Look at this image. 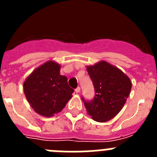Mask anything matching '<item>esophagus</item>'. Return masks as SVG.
Returning <instances> with one entry per match:
<instances>
[{
    "label": "esophagus",
    "mask_w": 157,
    "mask_h": 157,
    "mask_svg": "<svg viewBox=\"0 0 157 157\" xmlns=\"http://www.w3.org/2000/svg\"><path fill=\"white\" fill-rule=\"evenodd\" d=\"M80 90H81V89H80V87H77V88L75 89V92L77 93V94L80 93Z\"/></svg>",
    "instance_id": "obj_1"
}]
</instances>
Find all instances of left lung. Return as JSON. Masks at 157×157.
I'll list each match as a JSON object with an SVG mask.
<instances>
[{"instance_id": "obj_1", "label": "left lung", "mask_w": 157, "mask_h": 157, "mask_svg": "<svg viewBox=\"0 0 157 157\" xmlns=\"http://www.w3.org/2000/svg\"><path fill=\"white\" fill-rule=\"evenodd\" d=\"M95 89L91 101L82 98L87 113L100 123L109 121L123 109L131 90L130 78L117 67L101 60L86 66Z\"/></svg>"}]
</instances>
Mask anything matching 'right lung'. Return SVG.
<instances>
[{
  "label": "right lung",
  "mask_w": 157,
  "mask_h": 157,
  "mask_svg": "<svg viewBox=\"0 0 157 157\" xmlns=\"http://www.w3.org/2000/svg\"><path fill=\"white\" fill-rule=\"evenodd\" d=\"M60 65L48 60L34 69L23 82V91L31 108L45 117L59 113L72 98L74 90L59 73Z\"/></svg>",
  "instance_id": "1"
}]
</instances>
